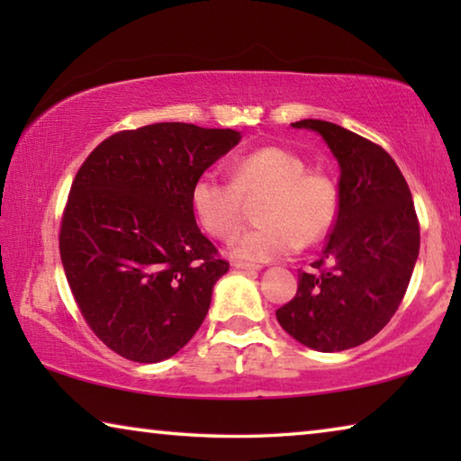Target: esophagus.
Listing matches in <instances>:
<instances>
[{"label": "esophagus", "mask_w": 461, "mask_h": 461, "mask_svg": "<svg viewBox=\"0 0 461 461\" xmlns=\"http://www.w3.org/2000/svg\"><path fill=\"white\" fill-rule=\"evenodd\" d=\"M233 267H236L238 270H246V272H254V270H260L258 264H249V262H241V260H236L233 262Z\"/></svg>", "instance_id": "obj_1"}]
</instances>
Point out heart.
Instances as JSON below:
<instances>
[{
	"label": "heart",
	"instance_id": "heart-1",
	"mask_svg": "<svg viewBox=\"0 0 461 461\" xmlns=\"http://www.w3.org/2000/svg\"><path fill=\"white\" fill-rule=\"evenodd\" d=\"M258 205L260 228L233 244V254L267 262L293 254L301 244L325 240L338 217V186L286 148L264 146L231 165V181L203 173L191 186V207L209 236L230 241L246 220V205Z\"/></svg>",
	"mask_w": 461,
	"mask_h": 461
}]
</instances>
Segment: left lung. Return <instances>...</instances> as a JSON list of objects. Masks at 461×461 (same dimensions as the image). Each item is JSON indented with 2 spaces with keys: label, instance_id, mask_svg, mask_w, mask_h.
Listing matches in <instances>:
<instances>
[{
  "label": "left lung",
  "instance_id": "8db88e82",
  "mask_svg": "<svg viewBox=\"0 0 461 461\" xmlns=\"http://www.w3.org/2000/svg\"><path fill=\"white\" fill-rule=\"evenodd\" d=\"M339 162L338 217L323 256L299 270V288L276 309L283 330L317 352L372 339L404 299L420 231L409 185L384 148L321 120H301Z\"/></svg>",
  "mask_w": 461,
  "mask_h": 461
}]
</instances>
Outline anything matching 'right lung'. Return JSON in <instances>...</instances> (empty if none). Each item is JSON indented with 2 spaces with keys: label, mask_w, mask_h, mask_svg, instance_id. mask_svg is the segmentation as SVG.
<instances>
[{
  "label": "right lung",
  "mask_w": 461,
  "mask_h": 461,
  "mask_svg": "<svg viewBox=\"0 0 461 461\" xmlns=\"http://www.w3.org/2000/svg\"><path fill=\"white\" fill-rule=\"evenodd\" d=\"M240 138L152 123L105 138L77 170L60 260L91 331L126 360H167L205 319L230 262L194 221L191 186Z\"/></svg>",
  "instance_id": "add662e5"
}]
</instances>
